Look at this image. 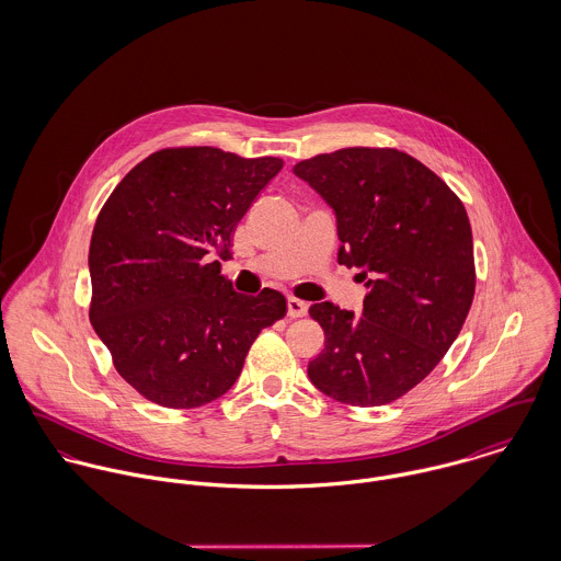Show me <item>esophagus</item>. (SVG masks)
<instances>
[{"mask_svg": "<svg viewBox=\"0 0 561 561\" xmlns=\"http://www.w3.org/2000/svg\"><path fill=\"white\" fill-rule=\"evenodd\" d=\"M307 309H309L307 302H302V300H298L294 296L287 298V316L289 318H302V316H307Z\"/></svg>", "mask_w": 561, "mask_h": 561, "instance_id": "34e87169", "label": "esophagus"}]
</instances>
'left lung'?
<instances>
[{"instance_id":"1","label":"left lung","mask_w":561,"mask_h":561,"mask_svg":"<svg viewBox=\"0 0 561 561\" xmlns=\"http://www.w3.org/2000/svg\"><path fill=\"white\" fill-rule=\"evenodd\" d=\"M336 218V261L360 267L363 313L318 302L325 334L309 363L323 396L385 405L445 356L476 294L473 233L462 201L427 165L398 149H341L294 165Z\"/></svg>"}]
</instances>
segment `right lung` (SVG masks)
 Instances as JSON below:
<instances>
[{
    "mask_svg": "<svg viewBox=\"0 0 561 561\" xmlns=\"http://www.w3.org/2000/svg\"><path fill=\"white\" fill-rule=\"evenodd\" d=\"M283 160L214 147L163 149L131 168L103 205L88 252L90 323L116 371L147 400L198 408L240 378L285 296L238 294L207 259L231 236Z\"/></svg>",
    "mask_w": 561,
    "mask_h": 561,
    "instance_id": "1",
    "label": "right lung"
}]
</instances>
